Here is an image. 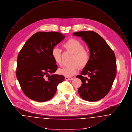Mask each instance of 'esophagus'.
I'll return each mask as SVG.
<instances>
[{
    "label": "esophagus",
    "mask_w": 132,
    "mask_h": 132,
    "mask_svg": "<svg viewBox=\"0 0 132 132\" xmlns=\"http://www.w3.org/2000/svg\"><path fill=\"white\" fill-rule=\"evenodd\" d=\"M65 80H73V78H71V77H65Z\"/></svg>",
    "instance_id": "1"
}]
</instances>
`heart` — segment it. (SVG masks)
Here are the masks:
<instances>
[{"instance_id":"1","label":"heart","mask_w":132,"mask_h":132,"mask_svg":"<svg viewBox=\"0 0 132 132\" xmlns=\"http://www.w3.org/2000/svg\"><path fill=\"white\" fill-rule=\"evenodd\" d=\"M63 46L67 50L74 53L71 63L66 65L59 69V73L66 77H71L75 75L79 70V66L85 67L88 63L89 54L87 50L84 49V46L82 43L76 39H70L67 41ZM52 56L57 64L62 65L61 50L58 47H54L52 50Z\"/></svg>"}]
</instances>
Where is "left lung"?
<instances>
[{
    "instance_id": "1",
    "label": "left lung",
    "mask_w": 132,
    "mask_h": 132,
    "mask_svg": "<svg viewBox=\"0 0 132 132\" xmlns=\"http://www.w3.org/2000/svg\"><path fill=\"white\" fill-rule=\"evenodd\" d=\"M73 35L81 37L89 50L88 63L81 75L76 77L82 82L79 94L85 101H99L109 93L116 76L114 53L105 40L94 31H77ZM87 75L88 78L84 77Z\"/></svg>"
}]
</instances>
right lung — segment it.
<instances>
[{
	"mask_svg": "<svg viewBox=\"0 0 132 132\" xmlns=\"http://www.w3.org/2000/svg\"><path fill=\"white\" fill-rule=\"evenodd\" d=\"M65 38L58 32L39 31L20 51L16 77L23 92L31 100H50L55 94L58 85L64 81V76L54 74L58 67L51 52Z\"/></svg>",
	"mask_w": 132,
	"mask_h": 132,
	"instance_id": "right-lung-1",
	"label": "right lung"
}]
</instances>
